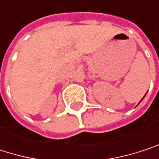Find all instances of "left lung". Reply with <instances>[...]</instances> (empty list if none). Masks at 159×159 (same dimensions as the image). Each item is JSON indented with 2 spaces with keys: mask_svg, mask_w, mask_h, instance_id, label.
<instances>
[{
  "mask_svg": "<svg viewBox=\"0 0 159 159\" xmlns=\"http://www.w3.org/2000/svg\"><path fill=\"white\" fill-rule=\"evenodd\" d=\"M145 95H146V94H145ZM145 95H144V96H143V98H144V97H145ZM143 98H142V99H141V101H142V100H143ZM141 101H140V102H141ZM140 102H139V103H140ZM139 103H138V104H139Z\"/></svg>",
  "mask_w": 159,
  "mask_h": 159,
  "instance_id": "left-lung-1",
  "label": "left lung"
}]
</instances>
